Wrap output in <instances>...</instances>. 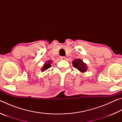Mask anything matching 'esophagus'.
I'll list each match as a JSON object with an SVG mask.
<instances>
[{
	"instance_id": "1",
	"label": "esophagus",
	"mask_w": 122,
	"mask_h": 122,
	"mask_svg": "<svg viewBox=\"0 0 122 122\" xmlns=\"http://www.w3.org/2000/svg\"><path fill=\"white\" fill-rule=\"evenodd\" d=\"M66 57L65 56H61V59L63 60H66Z\"/></svg>"
}]
</instances>
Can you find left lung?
<instances>
[{
    "label": "left lung",
    "mask_w": 122,
    "mask_h": 122,
    "mask_svg": "<svg viewBox=\"0 0 122 122\" xmlns=\"http://www.w3.org/2000/svg\"><path fill=\"white\" fill-rule=\"evenodd\" d=\"M72 63L74 67L81 73H84L87 71L88 67L86 66V64L84 63L81 59H76L74 60Z\"/></svg>",
    "instance_id": "left-lung-1"
}]
</instances>
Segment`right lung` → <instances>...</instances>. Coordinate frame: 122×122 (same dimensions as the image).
Listing matches in <instances>:
<instances>
[{"label": "right lung", "instance_id": "1", "mask_svg": "<svg viewBox=\"0 0 122 122\" xmlns=\"http://www.w3.org/2000/svg\"><path fill=\"white\" fill-rule=\"evenodd\" d=\"M51 62H52V61L51 60H48V61H46V62L44 64L42 68L41 69V71H46L47 69H48L49 68H50L51 67Z\"/></svg>", "mask_w": 122, "mask_h": 122}]
</instances>
